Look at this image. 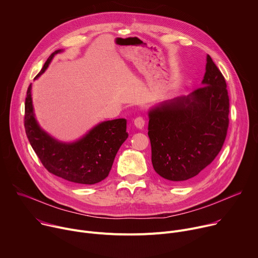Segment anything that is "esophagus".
<instances>
[{"instance_id":"1","label":"esophagus","mask_w":258,"mask_h":258,"mask_svg":"<svg viewBox=\"0 0 258 258\" xmlns=\"http://www.w3.org/2000/svg\"><path fill=\"white\" fill-rule=\"evenodd\" d=\"M134 124H135L138 128L141 130V128H143L144 125H145V119H144L143 117H141V116L136 117L135 120H134Z\"/></svg>"}]
</instances>
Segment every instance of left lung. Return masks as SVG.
Masks as SVG:
<instances>
[{
	"label": "left lung",
	"instance_id": "1",
	"mask_svg": "<svg viewBox=\"0 0 258 258\" xmlns=\"http://www.w3.org/2000/svg\"><path fill=\"white\" fill-rule=\"evenodd\" d=\"M206 61L202 87L149 111L152 164L171 182L186 181L201 172L222 150L227 137V83L209 55Z\"/></svg>",
	"mask_w": 258,
	"mask_h": 258
}]
</instances>
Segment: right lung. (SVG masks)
Masks as SVG:
<instances>
[{
	"mask_svg": "<svg viewBox=\"0 0 258 258\" xmlns=\"http://www.w3.org/2000/svg\"><path fill=\"white\" fill-rule=\"evenodd\" d=\"M60 52L57 50L50 55L34 80L44 73L53 57ZM30 91L31 84L25 98L24 127L32 149L45 168L63 179L81 185H94L106 178L117 151L128 137L126 119L101 122L81 140L62 143L49 136L36 122Z\"/></svg>",
	"mask_w": 258,
	"mask_h": 258,
	"instance_id": "add662e5",
	"label": "right lung"
}]
</instances>
